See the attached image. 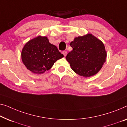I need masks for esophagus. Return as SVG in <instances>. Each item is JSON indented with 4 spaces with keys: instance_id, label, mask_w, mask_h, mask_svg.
<instances>
[{
    "instance_id": "1",
    "label": "esophagus",
    "mask_w": 127,
    "mask_h": 127,
    "mask_svg": "<svg viewBox=\"0 0 127 127\" xmlns=\"http://www.w3.org/2000/svg\"><path fill=\"white\" fill-rule=\"evenodd\" d=\"M62 54L64 55V56H65L66 55H67V52L66 51H63V52H62Z\"/></svg>"
}]
</instances>
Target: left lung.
Wrapping results in <instances>:
<instances>
[{
  "label": "left lung",
  "instance_id": "obj_1",
  "mask_svg": "<svg viewBox=\"0 0 127 127\" xmlns=\"http://www.w3.org/2000/svg\"><path fill=\"white\" fill-rule=\"evenodd\" d=\"M70 45L73 50L65 58L75 73L87 77L101 69L107 58L104 45L101 40L88 33L75 37Z\"/></svg>",
  "mask_w": 127,
  "mask_h": 127
}]
</instances>
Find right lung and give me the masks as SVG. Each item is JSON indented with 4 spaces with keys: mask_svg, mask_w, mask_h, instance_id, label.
<instances>
[{
    "mask_svg": "<svg viewBox=\"0 0 127 127\" xmlns=\"http://www.w3.org/2000/svg\"><path fill=\"white\" fill-rule=\"evenodd\" d=\"M24 65L32 73L40 74L50 69L55 62L64 57L46 36H38L28 41L22 51Z\"/></svg>",
    "mask_w": 127,
    "mask_h": 127,
    "instance_id": "add662e5",
    "label": "right lung"
}]
</instances>
